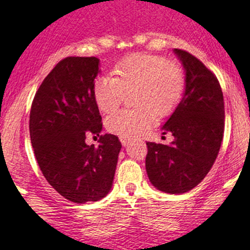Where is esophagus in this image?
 <instances>
[{"label": "esophagus", "instance_id": "obj_1", "mask_svg": "<svg viewBox=\"0 0 250 250\" xmlns=\"http://www.w3.org/2000/svg\"><path fill=\"white\" fill-rule=\"evenodd\" d=\"M120 140H121V143H122L123 146H125L128 143H129V139H127V138H125V137H121Z\"/></svg>", "mask_w": 250, "mask_h": 250}]
</instances>
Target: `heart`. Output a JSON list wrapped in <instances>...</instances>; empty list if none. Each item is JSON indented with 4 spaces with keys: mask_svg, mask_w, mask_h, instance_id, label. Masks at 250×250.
<instances>
[{
    "mask_svg": "<svg viewBox=\"0 0 250 250\" xmlns=\"http://www.w3.org/2000/svg\"><path fill=\"white\" fill-rule=\"evenodd\" d=\"M113 77H99L93 85L98 109L109 113L122 103L125 93L134 90V109L118 110L105 120L107 130L133 138L150 127L157 117L170 115L185 90V76L178 62L165 57L137 53L113 67Z\"/></svg>",
    "mask_w": 250,
    "mask_h": 250,
    "instance_id": "obj_1",
    "label": "heart"
}]
</instances>
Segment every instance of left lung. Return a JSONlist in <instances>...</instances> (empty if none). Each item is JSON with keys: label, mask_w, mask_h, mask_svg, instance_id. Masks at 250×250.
<instances>
[{"label": "left lung", "mask_w": 250, "mask_h": 250, "mask_svg": "<svg viewBox=\"0 0 250 250\" xmlns=\"http://www.w3.org/2000/svg\"><path fill=\"white\" fill-rule=\"evenodd\" d=\"M185 70V90L163 134L169 145L146 143V172L157 190L180 195L192 190L213 167L224 137V97L215 75L190 53L174 49Z\"/></svg>", "instance_id": "obj_1"}]
</instances>
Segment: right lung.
Segmentation results:
<instances>
[{"label":"right lung","instance_id":"add662e5","mask_svg":"<svg viewBox=\"0 0 250 250\" xmlns=\"http://www.w3.org/2000/svg\"><path fill=\"white\" fill-rule=\"evenodd\" d=\"M95 57H69L55 65L36 92L30 111V138L42 174L58 193L75 203L95 202L112 188L121 145L100 135L99 146L85 135L103 129L93 97L100 72Z\"/></svg>","mask_w":250,"mask_h":250}]
</instances>
